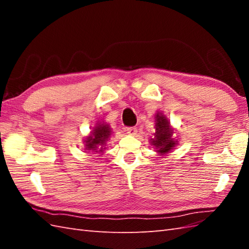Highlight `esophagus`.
<instances>
[{
  "instance_id": "obj_1",
  "label": "esophagus",
  "mask_w": 249,
  "mask_h": 249,
  "mask_svg": "<svg viewBox=\"0 0 249 249\" xmlns=\"http://www.w3.org/2000/svg\"><path fill=\"white\" fill-rule=\"evenodd\" d=\"M126 131H127V134L129 135H136L137 134V127H126Z\"/></svg>"
}]
</instances>
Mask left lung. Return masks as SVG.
Instances as JSON below:
<instances>
[{"label":"left lung","mask_w":249,"mask_h":249,"mask_svg":"<svg viewBox=\"0 0 249 249\" xmlns=\"http://www.w3.org/2000/svg\"><path fill=\"white\" fill-rule=\"evenodd\" d=\"M173 131L170 128L168 120L161 114L156 115V133L155 138L152 139V144H154L157 149V152L160 154H166L170 152L177 141L172 138Z\"/></svg>","instance_id":"8db88e82"}]
</instances>
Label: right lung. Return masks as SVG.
Returning a JSON list of instances; mask_svg holds the SVG:
<instances>
[{
    "instance_id": "right-lung-1",
    "label": "right lung",
    "mask_w": 249,
    "mask_h": 249,
    "mask_svg": "<svg viewBox=\"0 0 249 249\" xmlns=\"http://www.w3.org/2000/svg\"><path fill=\"white\" fill-rule=\"evenodd\" d=\"M111 134V129L108 125L100 124L95 127V129L92 131V135H89L86 140V147L89 151L95 152H103V149H105L106 142L108 141L109 136Z\"/></svg>"
}]
</instances>
